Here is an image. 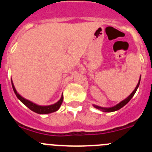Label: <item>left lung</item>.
<instances>
[{
  "label": "left lung",
  "instance_id": "1",
  "mask_svg": "<svg viewBox=\"0 0 152 152\" xmlns=\"http://www.w3.org/2000/svg\"><path fill=\"white\" fill-rule=\"evenodd\" d=\"M140 80H141V76H140V78H139V82H138V84H137L136 87H135V90H134V91L131 93V94H130L128 97H126L125 100H122L121 102H119V103H118V104H116V105L113 106V107H99V106H96V105H93V106H94V107L98 109V110H100L103 111V112L110 113V112H114V111L119 110V109H121L122 107H124L126 103H128V102L132 98V96H134V94H135V92H136L137 89H138V88H139V84H140Z\"/></svg>",
  "mask_w": 152,
  "mask_h": 152
}]
</instances>
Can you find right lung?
<instances>
[{
    "label": "right lung",
    "instance_id": "add662e5",
    "mask_svg": "<svg viewBox=\"0 0 152 152\" xmlns=\"http://www.w3.org/2000/svg\"><path fill=\"white\" fill-rule=\"evenodd\" d=\"M12 83V87H13V90L15 93L16 96L18 98L19 100H20L23 103L24 105L26 106L29 110H31L33 112L39 114H48V113H51L56 112L57 111L58 109L60 108L61 107V103H62L63 101V95H61V97L59 100L58 102H56V103L54 104H52V105H49V106H40L38 105V104H36V103H33V102L30 101L29 100H26L24 97H23L19 93H17V90H16L15 87L13 85V81L11 80Z\"/></svg>",
    "mask_w": 152,
    "mask_h": 152
}]
</instances>
